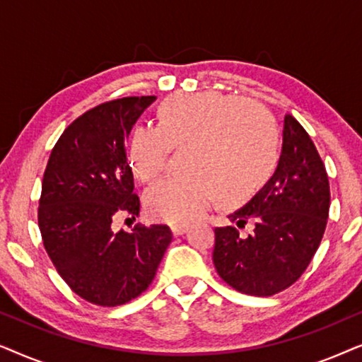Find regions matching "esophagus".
Instances as JSON below:
<instances>
[{"label":"esophagus","mask_w":362,"mask_h":362,"mask_svg":"<svg viewBox=\"0 0 362 362\" xmlns=\"http://www.w3.org/2000/svg\"><path fill=\"white\" fill-rule=\"evenodd\" d=\"M187 230H189V226H186V224L171 226V232H173V235H175V237L182 235V234H185V232H187Z\"/></svg>","instance_id":"obj_1"}]
</instances>
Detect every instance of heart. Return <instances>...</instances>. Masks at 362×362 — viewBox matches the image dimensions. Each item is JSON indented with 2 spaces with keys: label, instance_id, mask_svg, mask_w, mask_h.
<instances>
[{
  "label": "heart",
  "instance_id": "1",
  "mask_svg": "<svg viewBox=\"0 0 362 362\" xmlns=\"http://www.w3.org/2000/svg\"><path fill=\"white\" fill-rule=\"evenodd\" d=\"M173 146L189 171L163 177L145 194L153 219L187 224L217 194L222 204L250 201L274 175L280 156L279 132L270 113L245 98L219 92L177 93L160 108L158 125L135 127L128 163L148 182L168 165Z\"/></svg>",
  "mask_w": 362,
  "mask_h": 362
}]
</instances>
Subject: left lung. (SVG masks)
Wrapping results in <instances>:
<instances>
[{
  "instance_id": "8db88e82",
  "label": "left lung",
  "mask_w": 362,
  "mask_h": 362,
  "mask_svg": "<svg viewBox=\"0 0 362 362\" xmlns=\"http://www.w3.org/2000/svg\"><path fill=\"white\" fill-rule=\"evenodd\" d=\"M325 163L303 127L285 115L284 146L275 175L249 204L229 216L254 230L216 227L212 260L227 285L245 295L272 296L295 284L323 239L329 214Z\"/></svg>"
}]
</instances>
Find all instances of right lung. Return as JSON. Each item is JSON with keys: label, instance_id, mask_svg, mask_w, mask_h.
I'll return each mask as SVG.
<instances>
[{"label": "right lung", "instance_id": "right-lung-1", "mask_svg": "<svg viewBox=\"0 0 362 362\" xmlns=\"http://www.w3.org/2000/svg\"><path fill=\"white\" fill-rule=\"evenodd\" d=\"M155 97L103 102L76 118L54 145L42 177L37 224L49 259L74 293L98 306L140 296L173 239L168 226L112 229L140 214L125 141Z\"/></svg>", "mask_w": 362, "mask_h": 362}]
</instances>
